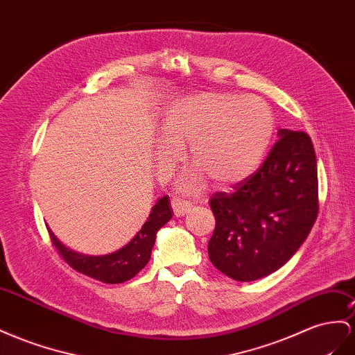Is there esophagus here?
<instances>
[{
	"label": "esophagus",
	"mask_w": 355,
	"mask_h": 355,
	"mask_svg": "<svg viewBox=\"0 0 355 355\" xmlns=\"http://www.w3.org/2000/svg\"><path fill=\"white\" fill-rule=\"evenodd\" d=\"M171 207H173L175 216L179 218V216H184L189 212L191 205L187 203V201H184V200H180V198H173V200H171Z\"/></svg>",
	"instance_id": "esophagus-1"
}]
</instances>
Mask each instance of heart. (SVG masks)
<instances>
[{"label":"heart","instance_id":"heart-1","mask_svg":"<svg viewBox=\"0 0 355 355\" xmlns=\"http://www.w3.org/2000/svg\"><path fill=\"white\" fill-rule=\"evenodd\" d=\"M275 113L266 100L224 92H201L171 101L162 110L155 143L159 176L168 178L188 146L194 162L178 182L184 193H197L206 176L216 185H233L260 167L275 134Z\"/></svg>","mask_w":355,"mask_h":355}]
</instances>
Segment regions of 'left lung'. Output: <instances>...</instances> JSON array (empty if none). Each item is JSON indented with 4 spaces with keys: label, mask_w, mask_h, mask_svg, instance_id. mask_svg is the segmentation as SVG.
Returning a JSON list of instances; mask_svg holds the SVG:
<instances>
[{
    "label": "left lung",
    "mask_w": 355,
    "mask_h": 355,
    "mask_svg": "<svg viewBox=\"0 0 355 355\" xmlns=\"http://www.w3.org/2000/svg\"><path fill=\"white\" fill-rule=\"evenodd\" d=\"M269 157L233 193H215L209 205L215 230L212 264L234 281H257L299 251L318 215V171L312 140L279 130Z\"/></svg>",
    "instance_id": "8db88e82"
}]
</instances>
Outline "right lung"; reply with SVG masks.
Instances as JSON below:
<instances>
[{"mask_svg": "<svg viewBox=\"0 0 355 355\" xmlns=\"http://www.w3.org/2000/svg\"><path fill=\"white\" fill-rule=\"evenodd\" d=\"M171 216H173V209H171L168 196L161 197L152 207L148 221L143 224L137 234L125 246L106 255L74 252L73 249L61 243L51 228L47 230H49L55 248L74 270L104 284H122L136 276L148 264L158 230L166 225Z\"/></svg>", "mask_w": 355, "mask_h": 355, "instance_id": "obj_1", "label": "right lung"}]
</instances>
